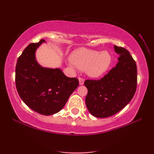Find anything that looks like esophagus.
<instances>
[{
  "label": "esophagus",
  "instance_id": "esophagus-1",
  "mask_svg": "<svg viewBox=\"0 0 154 154\" xmlns=\"http://www.w3.org/2000/svg\"><path fill=\"white\" fill-rule=\"evenodd\" d=\"M79 84L80 85H82L84 84V82H85V80L82 79V78H79Z\"/></svg>",
  "mask_w": 154,
  "mask_h": 154
}]
</instances>
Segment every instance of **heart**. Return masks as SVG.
Segmentation results:
<instances>
[{
  "label": "heart",
  "mask_w": 154,
  "mask_h": 154,
  "mask_svg": "<svg viewBox=\"0 0 154 154\" xmlns=\"http://www.w3.org/2000/svg\"><path fill=\"white\" fill-rule=\"evenodd\" d=\"M72 67L75 66L80 70H86L87 74L92 78H98L103 75L112 63V56L106 50H98L80 48L74 51L71 56Z\"/></svg>",
  "instance_id": "b5f03b06"
}]
</instances>
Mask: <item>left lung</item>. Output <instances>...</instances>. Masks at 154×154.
I'll list each match as a JSON object with an SVG mask.
<instances>
[{
  "label": "left lung",
  "instance_id": "1",
  "mask_svg": "<svg viewBox=\"0 0 154 154\" xmlns=\"http://www.w3.org/2000/svg\"><path fill=\"white\" fill-rule=\"evenodd\" d=\"M119 54L118 63L101 79L86 80L88 93L85 103L89 112L97 118H107L120 112L135 94L137 87V67L126 49L114 45Z\"/></svg>",
  "mask_w": 154,
  "mask_h": 154
}]
</instances>
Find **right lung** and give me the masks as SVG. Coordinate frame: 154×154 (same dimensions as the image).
Returning <instances> with one entry per match:
<instances>
[{"label": "right lung", "instance_id": "add662e5", "mask_svg": "<svg viewBox=\"0 0 154 154\" xmlns=\"http://www.w3.org/2000/svg\"><path fill=\"white\" fill-rule=\"evenodd\" d=\"M31 43L18 57L16 66V87L20 98L30 109L49 116L62 109L79 85L59 68L42 67L36 60V51L42 42Z\"/></svg>", "mask_w": 154, "mask_h": 154}]
</instances>
